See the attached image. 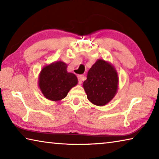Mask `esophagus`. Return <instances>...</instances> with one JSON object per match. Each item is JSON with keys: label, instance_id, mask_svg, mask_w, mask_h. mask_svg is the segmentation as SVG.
<instances>
[{"label": "esophagus", "instance_id": "1", "mask_svg": "<svg viewBox=\"0 0 159 159\" xmlns=\"http://www.w3.org/2000/svg\"><path fill=\"white\" fill-rule=\"evenodd\" d=\"M78 80H79V84H81L82 80L83 79V75H78Z\"/></svg>", "mask_w": 159, "mask_h": 159}]
</instances>
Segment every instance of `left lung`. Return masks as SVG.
Wrapping results in <instances>:
<instances>
[{"label":"left lung","instance_id":"8db88e82","mask_svg":"<svg viewBox=\"0 0 159 159\" xmlns=\"http://www.w3.org/2000/svg\"><path fill=\"white\" fill-rule=\"evenodd\" d=\"M117 72L111 64L98 60L88 72L83 88L88 100L104 106L114 98L118 89Z\"/></svg>","mask_w":159,"mask_h":159}]
</instances>
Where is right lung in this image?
I'll return each instance as SVG.
<instances>
[{
  "mask_svg": "<svg viewBox=\"0 0 159 159\" xmlns=\"http://www.w3.org/2000/svg\"><path fill=\"white\" fill-rule=\"evenodd\" d=\"M66 64L63 61H56L45 66L39 75V85L47 99L59 101L66 98L71 88L76 85V75L68 73Z\"/></svg>",
  "mask_w": 159,
  "mask_h": 159,
  "instance_id": "add662e5",
  "label": "right lung"
}]
</instances>
